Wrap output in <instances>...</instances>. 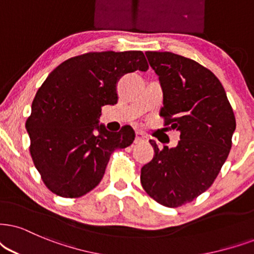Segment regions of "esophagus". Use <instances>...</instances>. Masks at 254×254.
I'll return each instance as SVG.
<instances>
[{
    "instance_id": "esophagus-1",
    "label": "esophagus",
    "mask_w": 254,
    "mask_h": 254,
    "mask_svg": "<svg viewBox=\"0 0 254 254\" xmlns=\"http://www.w3.org/2000/svg\"><path fill=\"white\" fill-rule=\"evenodd\" d=\"M147 139V137L140 131H137L136 132V138H134V143H140V142H145Z\"/></svg>"
}]
</instances>
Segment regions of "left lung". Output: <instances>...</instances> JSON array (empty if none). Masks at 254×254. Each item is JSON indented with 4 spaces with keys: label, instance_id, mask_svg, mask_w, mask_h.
I'll return each instance as SVG.
<instances>
[{
    "label": "left lung",
    "instance_id": "1",
    "mask_svg": "<svg viewBox=\"0 0 254 254\" xmlns=\"http://www.w3.org/2000/svg\"><path fill=\"white\" fill-rule=\"evenodd\" d=\"M163 88L160 116L181 132L176 147L159 149L140 170V183L157 203L178 207L213 184L232 146L236 118L226 92L212 71L177 54L146 51Z\"/></svg>",
    "mask_w": 254,
    "mask_h": 254
}]
</instances>
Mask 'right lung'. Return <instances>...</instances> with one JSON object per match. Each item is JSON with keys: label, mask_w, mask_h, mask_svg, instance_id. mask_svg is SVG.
<instances>
[{"label": "right lung", "mask_w": 254, "mask_h": 254, "mask_svg": "<svg viewBox=\"0 0 254 254\" xmlns=\"http://www.w3.org/2000/svg\"><path fill=\"white\" fill-rule=\"evenodd\" d=\"M147 69L142 51H102L71 57L49 73L25 127L31 158L51 192L64 198L86 194L102 181L111 153L132 144L130 127L112 133L98 118L102 107L117 103L118 79Z\"/></svg>", "instance_id": "add662e5"}]
</instances>
